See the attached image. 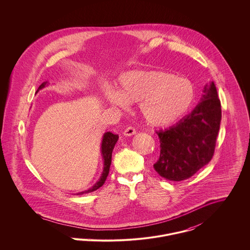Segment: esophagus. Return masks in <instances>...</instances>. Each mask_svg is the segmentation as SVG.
<instances>
[{
    "instance_id": "esophagus-1",
    "label": "esophagus",
    "mask_w": 250,
    "mask_h": 250,
    "mask_svg": "<svg viewBox=\"0 0 250 250\" xmlns=\"http://www.w3.org/2000/svg\"><path fill=\"white\" fill-rule=\"evenodd\" d=\"M136 129L133 127V126H129V127H127L125 130H124V132H123V134L125 135V136H128V137H131V136H133V135H135L136 134Z\"/></svg>"
}]
</instances>
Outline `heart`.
<instances>
[{
    "mask_svg": "<svg viewBox=\"0 0 250 250\" xmlns=\"http://www.w3.org/2000/svg\"><path fill=\"white\" fill-rule=\"evenodd\" d=\"M107 100L119 107L140 103L143 118L152 126H169L182 118L195 101V87L185 78L164 70L130 72L120 79L119 93L107 91Z\"/></svg>",
    "mask_w": 250,
    "mask_h": 250,
    "instance_id": "heart-1",
    "label": "heart"
}]
</instances>
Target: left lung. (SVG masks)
Listing matches in <instances>:
<instances>
[{
    "label": "left lung",
    "mask_w": 250,
    "mask_h": 250,
    "mask_svg": "<svg viewBox=\"0 0 250 250\" xmlns=\"http://www.w3.org/2000/svg\"><path fill=\"white\" fill-rule=\"evenodd\" d=\"M199 104L175 125L156 131L160 157L154 169L163 178L183 181L213 158L221 120V105L214 82L206 84Z\"/></svg>",
    "instance_id": "8db88e82"
}]
</instances>
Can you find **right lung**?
Returning a JSON list of instances; mask_svg holds the SVG:
<instances>
[{"label":"right lung","mask_w":250,"mask_h":250,"mask_svg":"<svg viewBox=\"0 0 250 250\" xmlns=\"http://www.w3.org/2000/svg\"><path fill=\"white\" fill-rule=\"evenodd\" d=\"M46 84V83H42L37 91L39 89H41L42 87H44ZM118 140V136L117 135H114L112 133H109L107 132L105 135H104V138H103V142H102V154H103V158H104V170H103V174L102 176L100 177V180L89 189L85 190V191H83V192H80L78 194H83V193H87V192H91V191H94L96 190L97 188H99L100 187H102L107 179V175H108V172H109V167H110V163H111V154H112V150H113V147L115 145V143Z\"/></svg>","instance_id":"obj_1"}]
</instances>
